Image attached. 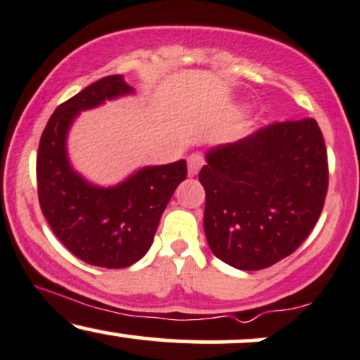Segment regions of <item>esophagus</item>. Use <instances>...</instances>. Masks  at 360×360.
<instances>
[{
  "label": "esophagus",
  "instance_id": "34e87169",
  "mask_svg": "<svg viewBox=\"0 0 360 360\" xmlns=\"http://www.w3.org/2000/svg\"><path fill=\"white\" fill-rule=\"evenodd\" d=\"M205 164V157L200 152H194V154L189 155L188 159V172L189 176H196L200 172V169L203 167Z\"/></svg>",
  "mask_w": 360,
  "mask_h": 360
}]
</instances>
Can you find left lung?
<instances>
[{"mask_svg":"<svg viewBox=\"0 0 360 360\" xmlns=\"http://www.w3.org/2000/svg\"><path fill=\"white\" fill-rule=\"evenodd\" d=\"M205 233L218 259L266 269L295 252L320 218L328 160L316 120L278 122L206 154Z\"/></svg>","mask_w":360,"mask_h":360,"instance_id":"obj_1","label":"left lung"}]
</instances>
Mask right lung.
Instances as JSON below:
<instances>
[{
    "instance_id": "right-lung-1",
    "label": "right lung",
    "mask_w": 360,
    "mask_h": 360,
    "mask_svg": "<svg viewBox=\"0 0 360 360\" xmlns=\"http://www.w3.org/2000/svg\"><path fill=\"white\" fill-rule=\"evenodd\" d=\"M130 93L120 74L93 82L57 106L37 154L39 201L52 232L77 259L106 269L128 267L147 254L169 200L188 176L183 159L140 169L113 188H98L71 167L65 137L77 113Z\"/></svg>"
}]
</instances>
